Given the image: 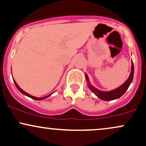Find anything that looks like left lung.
Returning a JSON list of instances; mask_svg holds the SVG:
<instances>
[{
	"label": "left lung",
	"instance_id": "8db88e82",
	"mask_svg": "<svg viewBox=\"0 0 146 146\" xmlns=\"http://www.w3.org/2000/svg\"><path fill=\"white\" fill-rule=\"evenodd\" d=\"M85 76H86V79L88 83V88H90V90L93 92L95 95L98 97L99 98L101 99L102 100H105V101H111V100H116V99L119 98L120 97H121L124 93H125L127 89L128 88L129 86L130 85V84L132 82L133 80V76H134V65L133 62H132V66H131V73H130V76L128 80L125 82L121 86L116 88V89L110 90V91H102L97 89L96 88L93 87L90 84L89 82V80H88V75L85 73Z\"/></svg>",
	"mask_w": 146,
	"mask_h": 146
}]
</instances>
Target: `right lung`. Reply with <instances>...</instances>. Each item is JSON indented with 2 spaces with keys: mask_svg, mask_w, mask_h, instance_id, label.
I'll return each instance as SVG.
<instances>
[{
  "mask_svg": "<svg viewBox=\"0 0 146 146\" xmlns=\"http://www.w3.org/2000/svg\"><path fill=\"white\" fill-rule=\"evenodd\" d=\"M14 84H15V85H16V88H18V90H20V92H21L22 93H23V95H26V96H27V97H29V98H31V99H33V100H44V99H45V98H47L48 97H49L50 95H51V94H53V93H51V94H49V95H48L47 96H46V97H44V98H36V97H34V96H32V95H29V94H28L27 93H26V92L25 91H24V90H23V89H21V88H20L19 86H18V84H17L16 83V82L15 81H14Z\"/></svg>",
  "mask_w": 146,
  "mask_h": 146,
  "instance_id": "right-lung-1",
  "label": "right lung"
}]
</instances>
